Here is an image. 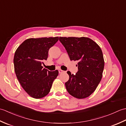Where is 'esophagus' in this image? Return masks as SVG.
I'll use <instances>...</instances> for the list:
<instances>
[{
  "mask_svg": "<svg viewBox=\"0 0 126 126\" xmlns=\"http://www.w3.org/2000/svg\"><path fill=\"white\" fill-rule=\"evenodd\" d=\"M63 72H64V71L62 70H61V69H59V70H58V73H59V74H61V73H63Z\"/></svg>",
  "mask_w": 126,
  "mask_h": 126,
  "instance_id": "esophagus-1",
  "label": "esophagus"
}]
</instances>
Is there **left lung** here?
<instances>
[{
	"mask_svg": "<svg viewBox=\"0 0 126 126\" xmlns=\"http://www.w3.org/2000/svg\"><path fill=\"white\" fill-rule=\"evenodd\" d=\"M60 41L66 50L71 61L79 62L76 75L69 76L65 82L66 89L77 98H84L95 90L102 77L104 62L98 45L87 37H60Z\"/></svg>",
	"mask_w": 126,
	"mask_h": 126,
	"instance_id": "left-lung-1",
	"label": "left lung"
}]
</instances>
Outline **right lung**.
Returning a JSON list of instances; mask_svg holds the SVG:
<instances>
[{
  "label": "right lung",
  "instance_id": "1",
  "mask_svg": "<svg viewBox=\"0 0 126 126\" xmlns=\"http://www.w3.org/2000/svg\"><path fill=\"white\" fill-rule=\"evenodd\" d=\"M58 41V37L29 38L16 50L13 63L18 80L31 97L41 98L50 92L58 71H50L42 66L47 60L51 47Z\"/></svg>",
  "mask_w": 126,
  "mask_h": 126
}]
</instances>
